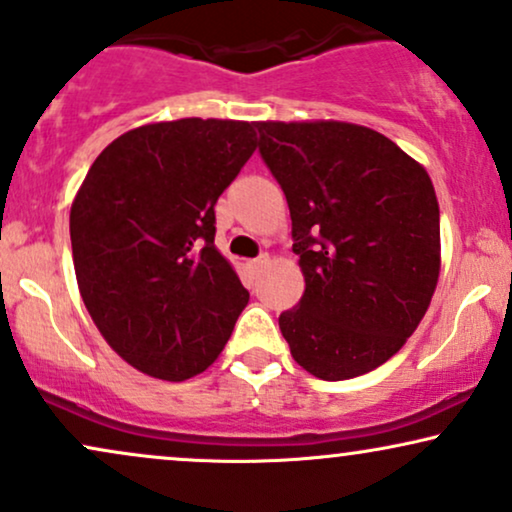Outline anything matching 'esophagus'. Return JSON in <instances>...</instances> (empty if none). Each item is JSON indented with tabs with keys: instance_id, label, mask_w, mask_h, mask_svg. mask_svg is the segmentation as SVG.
<instances>
[{
	"instance_id": "34e87169",
	"label": "esophagus",
	"mask_w": 512,
	"mask_h": 512,
	"mask_svg": "<svg viewBox=\"0 0 512 512\" xmlns=\"http://www.w3.org/2000/svg\"><path fill=\"white\" fill-rule=\"evenodd\" d=\"M267 264H269V255L264 252V255L257 257V260H250V269H262V267H267Z\"/></svg>"
}]
</instances>
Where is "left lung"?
Here are the masks:
<instances>
[{
	"label": "left lung",
	"instance_id": "left-lung-1",
	"mask_svg": "<svg viewBox=\"0 0 512 512\" xmlns=\"http://www.w3.org/2000/svg\"><path fill=\"white\" fill-rule=\"evenodd\" d=\"M260 155L286 195L305 293L279 317L293 360L353 379L405 346L441 272L439 202L427 169L346 121H260Z\"/></svg>",
	"mask_w": 512,
	"mask_h": 512
}]
</instances>
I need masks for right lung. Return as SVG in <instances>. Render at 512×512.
<instances>
[{"mask_svg": "<svg viewBox=\"0 0 512 512\" xmlns=\"http://www.w3.org/2000/svg\"><path fill=\"white\" fill-rule=\"evenodd\" d=\"M257 147L231 119L145 123L100 152L71 205L78 291L138 372L183 381L217 360L250 293L214 245V205Z\"/></svg>", "mask_w": 512, "mask_h": 512, "instance_id": "obj_1", "label": "right lung"}]
</instances>
